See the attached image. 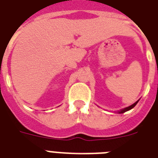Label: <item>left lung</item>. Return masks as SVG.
I'll use <instances>...</instances> for the list:
<instances>
[{
  "label": "left lung",
  "instance_id": "8db88e82",
  "mask_svg": "<svg viewBox=\"0 0 158 158\" xmlns=\"http://www.w3.org/2000/svg\"><path fill=\"white\" fill-rule=\"evenodd\" d=\"M138 102H139V101H137V102H135V103L132 104V105H131V106H128V107L124 108L123 110H120V111H119V113H124V112H125V111H127V110H131L132 108H134V107H135V106H136V104L138 103Z\"/></svg>",
  "mask_w": 158,
  "mask_h": 158
}]
</instances>
